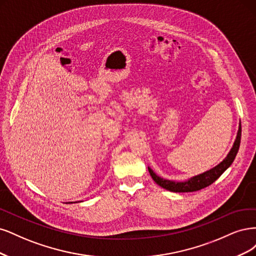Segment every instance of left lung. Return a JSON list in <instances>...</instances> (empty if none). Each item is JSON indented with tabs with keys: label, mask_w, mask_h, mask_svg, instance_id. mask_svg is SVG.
Segmentation results:
<instances>
[{
	"label": "left lung",
	"mask_w": 256,
	"mask_h": 256,
	"mask_svg": "<svg viewBox=\"0 0 256 256\" xmlns=\"http://www.w3.org/2000/svg\"><path fill=\"white\" fill-rule=\"evenodd\" d=\"M240 138H242V126H240V123H239L236 139L233 144L232 149L230 150L228 154L226 155V158L214 168L205 171L203 173H200V174H198V176H192L190 178H188L186 180H172L164 178H160L156 174V173L150 167H148V169H149L150 176L154 180V182L158 185H160V187L167 189V190H169V192H192L200 190V189L208 187L215 182V180L222 174V173H224L230 166V164H232V162H234V160L236 158L239 146H240Z\"/></svg>",
	"instance_id": "1"
}]
</instances>
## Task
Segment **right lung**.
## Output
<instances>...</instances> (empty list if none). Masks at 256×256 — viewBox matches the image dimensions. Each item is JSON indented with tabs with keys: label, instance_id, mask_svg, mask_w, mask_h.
<instances>
[{
	"label": "right lung",
	"instance_id": "right-lung-1",
	"mask_svg": "<svg viewBox=\"0 0 256 256\" xmlns=\"http://www.w3.org/2000/svg\"><path fill=\"white\" fill-rule=\"evenodd\" d=\"M68 203H73V202H68Z\"/></svg>",
	"mask_w": 256,
	"mask_h": 256
}]
</instances>
